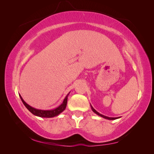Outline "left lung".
<instances>
[{
    "label": "left lung",
    "mask_w": 154,
    "mask_h": 154,
    "mask_svg": "<svg viewBox=\"0 0 154 154\" xmlns=\"http://www.w3.org/2000/svg\"><path fill=\"white\" fill-rule=\"evenodd\" d=\"M91 109H92V110L95 113V114H96L97 115H98V116H101V117H102V118H105V119H109V120H114V119H118V118H120V117H118V118H110V117H107V116H104V115H102V114H100L98 112H97L94 108H93L92 107V106L91 105Z\"/></svg>",
    "instance_id": "1"
}]
</instances>
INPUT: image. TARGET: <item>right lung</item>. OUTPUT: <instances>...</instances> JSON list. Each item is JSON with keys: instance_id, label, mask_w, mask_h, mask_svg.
<instances>
[{"instance_id": "1", "label": "right lung", "mask_w": 154, "mask_h": 154, "mask_svg": "<svg viewBox=\"0 0 154 154\" xmlns=\"http://www.w3.org/2000/svg\"><path fill=\"white\" fill-rule=\"evenodd\" d=\"M69 93L70 92L68 93L67 95L66 96V97H65V99L63 100L62 103L61 105L54 109L48 110H40V109H37L33 108V107L31 106L27 103H26L25 101L23 100L22 96H20V94H19V96L22 101V103H24V105H25L26 108L28 109L29 111L31 112L32 114H34L35 116H38V117H40V118H53V117H55V116H58L60 113H62V112L66 109L67 103V97L69 94Z\"/></svg>"}]
</instances>
